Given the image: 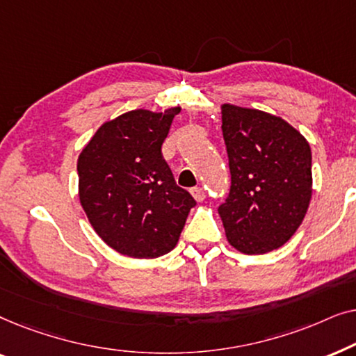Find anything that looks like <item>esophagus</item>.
I'll return each instance as SVG.
<instances>
[{"label": "esophagus", "mask_w": 356, "mask_h": 356, "mask_svg": "<svg viewBox=\"0 0 356 356\" xmlns=\"http://www.w3.org/2000/svg\"><path fill=\"white\" fill-rule=\"evenodd\" d=\"M191 194H193V197L196 199L197 202H201V201H204V199H206V193H204V189L201 186L193 188L191 189Z\"/></svg>", "instance_id": "obj_1"}]
</instances>
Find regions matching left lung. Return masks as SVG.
Segmentation results:
<instances>
[{"label": "left lung", "instance_id": "obj_1", "mask_svg": "<svg viewBox=\"0 0 356 356\" xmlns=\"http://www.w3.org/2000/svg\"><path fill=\"white\" fill-rule=\"evenodd\" d=\"M230 193L218 206L227 240L245 254H264L293 236L308 211L313 177L308 140L266 111L222 105Z\"/></svg>", "mask_w": 356, "mask_h": 356}]
</instances>
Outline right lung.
Masks as SVG:
<instances>
[{
  "label": "right lung",
  "mask_w": 356,
  "mask_h": 356,
  "mask_svg": "<svg viewBox=\"0 0 356 356\" xmlns=\"http://www.w3.org/2000/svg\"><path fill=\"white\" fill-rule=\"evenodd\" d=\"M178 113L179 106L165 113L133 110L106 121L77 160L81 206L97 235L120 254H167L196 206L162 155Z\"/></svg>",
  "instance_id": "obj_1"
}]
</instances>
